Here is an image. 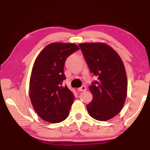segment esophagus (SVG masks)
I'll list each match as a JSON object with an SVG mask.
<instances>
[{
  "mask_svg": "<svg viewBox=\"0 0 150 150\" xmlns=\"http://www.w3.org/2000/svg\"><path fill=\"white\" fill-rule=\"evenodd\" d=\"M77 91H78L79 92L86 91V87L85 86H81L80 88H77Z\"/></svg>",
  "mask_w": 150,
  "mask_h": 150,
  "instance_id": "34e87169",
  "label": "esophagus"
}]
</instances>
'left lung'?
Listing matches in <instances>:
<instances>
[{"label":"left lung","mask_w":150,"mask_h":150,"mask_svg":"<svg viewBox=\"0 0 150 150\" xmlns=\"http://www.w3.org/2000/svg\"><path fill=\"white\" fill-rule=\"evenodd\" d=\"M90 71L97 76L89 86L93 99L87 110L96 120L112 119L122 110L127 91L126 72L118 53L103 42H84L79 45Z\"/></svg>","instance_id":"obj_1"}]
</instances>
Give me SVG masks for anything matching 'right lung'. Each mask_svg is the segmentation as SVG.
<instances>
[{"instance_id":"1","label":"right lung","mask_w":150,"mask_h":150,"mask_svg":"<svg viewBox=\"0 0 150 150\" xmlns=\"http://www.w3.org/2000/svg\"><path fill=\"white\" fill-rule=\"evenodd\" d=\"M79 48L73 43L53 42L38 55L29 81V97L38 115L55 123L69 116L75 97L62 82L66 79L64 66L69 55Z\"/></svg>"}]
</instances>
